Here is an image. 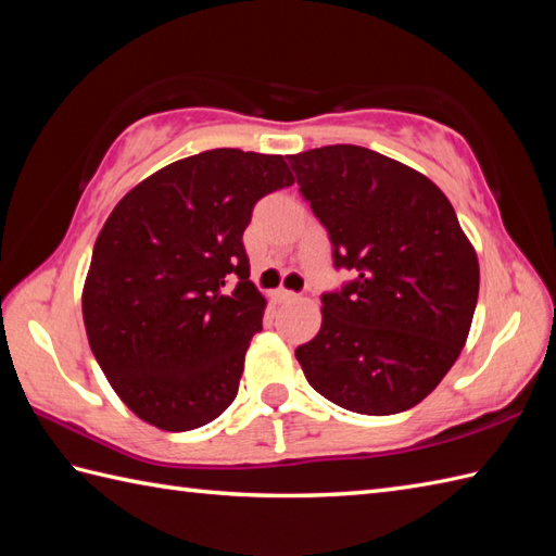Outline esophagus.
<instances>
[{"instance_id":"obj_1","label":"esophagus","mask_w":556,"mask_h":556,"mask_svg":"<svg viewBox=\"0 0 556 556\" xmlns=\"http://www.w3.org/2000/svg\"><path fill=\"white\" fill-rule=\"evenodd\" d=\"M269 299H271V303H289V301H293L296 299V293L293 291H287V289H277V291H271L269 293Z\"/></svg>"}]
</instances>
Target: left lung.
<instances>
[{
  "label": "left lung",
  "instance_id": "obj_1",
  "mask_svg": "<svg viewBox=\"0 0 556 556\" xmlns=\"http://www.w3.org/2000/svg\"><path fill=\"white\" fill-rule=\"evenodd\" d=\"M325 224L334 265L356 271L323 296V325L296 349L305 380L365 416L413 408L442 382L473 323L480 265L448 198L380 152L327 146L289 155Z\"/></svg>",
  "mask_w": 556,
  "mask_h": 556
}]
</instances>
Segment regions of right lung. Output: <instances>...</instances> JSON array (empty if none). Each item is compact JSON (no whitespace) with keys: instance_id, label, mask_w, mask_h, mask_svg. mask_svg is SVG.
Returning <instances> with one entry per match:
<instances>
[{"instance_id":"1","label":"right lung","mask_w":556,"mask_h":556,"mask_svg":"<svg viewBox=\"0 0 556 556\" xmlns=\"http://www.w3.org/2000/svg\"><path fill=\"white\" fill-rule=\"evenodd\" d=\"M291 184L281 155L217 148L150 174L112 210L83 285V323L140 420L195 430L236 399L267 305L241 239L257 200ZM229 274L240 277L231 292Z\"/></svg>"}]
</instances>
